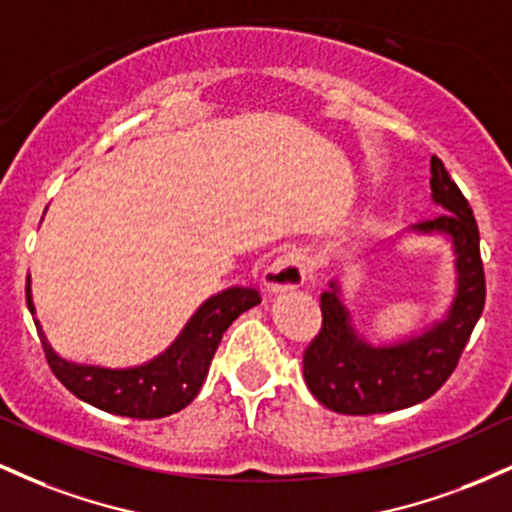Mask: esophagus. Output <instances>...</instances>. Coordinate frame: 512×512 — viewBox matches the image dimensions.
Wrapping results in <instances>:
<instances>
[{
  "label": "esophagus",
  "mask_w": 512,
  "mask_h": 512,
  "mask_svg": "<svg viewBox=\"0 0 512 512\" xmlns=\"http://www.w3.org/2000/svg\"><path fill=\"white\" fill-rule=\"evenodd\" d=\"M308 276V257L301 250H289L264 269V286L272 293L298 289Z\"/></svg>",
  "instance_id": "esophagus-1"
}]
</instances>
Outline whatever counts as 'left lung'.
I'll use <instances>...</instances> for the list:
<instances>
[{
  "label": "left lung",
  "instance_id": "left-lung-1",
  "mask_svg": "<svg viewBox=\"0 0 512 512\" xmlns=\"http://www.w3.org/2000/svg\"><path fill=\"white\" fill-rule=\"evenodd\" d=\"M431 197L443 214L414 223L419 236H445L455 255V296L440 320L395 344H370L351 325L339 281L320 296L322 330L303 356V375L317 402L337 414H385L414 407L443 387L472 337L486 301L479 228L443 161L431 158Z\"/></svg>",
  "mask_w": 512,
  "mask_h": 512
}]
</instances>
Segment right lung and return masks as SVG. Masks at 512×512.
<instances>
[{"instance_id":"right-lung-1","label":"right lung","mask_w":512,"mask_h":512,"mask_svg":"<svg viewBox=\"0 0 512 512\" xmlns=\"http://www.w3.org/2000/svg\"><path fill=\"white\" fill-rule=\"evenodd\" d=\"M26 301L31 315H35L31 276L26 284ZM257 303H262L260 291L250 286H231L216 293L199 305L197 313L182 327L178 339L163 354L132 368L86 366V363L67 361L52 349L35 317L33 322L38 327V337L52 373L72 395L108 414L129 416V419H161L185 409L197 397L223 332L238 315L255 308Z\"/></svg>"}]
</instances>
